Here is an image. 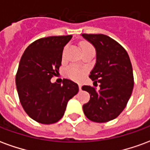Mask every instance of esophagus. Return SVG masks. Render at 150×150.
<instances>
[{"label": "esophagus", "instance_id": "obj_1", "mask_svg": "<svg viewBox=\"0 0 150 150\" xmlns=\"http://www.w3.org/2000/svg\"><path fill=\"white\" fill-rule=\"evenodd\" d=\"M79 91H82V85L81 84H79Z\"/></svg>", "mask_w": 150, "mask_h": 150}]
</instances>
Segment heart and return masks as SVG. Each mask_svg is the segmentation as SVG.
Returning <instances> with one entry per match:
<instances>
[{
    "mask_svg": "<svg viewBox=\"0 0 150 150\" xmlns=\"http://www.w3.org/2000/svg\"><path fill=\"white\" fill-rule=\"evenodd\" d=\"M81 47L82 50H83V51L88 49L93 48V46H91V44H89V43L88 42H85L81 43ZM65 73L66 75H67L69 79H73V80L79 81V80H80V79H82L83 78L85 71L83 69L80 68V67H79L77 66L72 65L70 66V67H68L66 69Z\"/></svg>",
    "mask_w": 150,
    "mask_h": 150,
    "instance_id": "heart-1",
    "label": "heart"
}]
</instances>
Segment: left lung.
I'll list each match as a JSON object with an SVG mask.
<instances>
[{"mask_svg": "<svg viewBox=\"0 0 150 150\" xmlns=\"http://www.w3.org/2000/svg\"><path fill=\"white\" fill-rule=\"evenodd\" d=\"M96 50V63L89 77L96 86L84 85L90 100L83 109L88 119L97 123L110 121L125 109L131 96L134 79L129 54L120 44L104 34H83ZM100 83V89L95 88Z\"/></svg>", "mask_w": 150, "mask_h": 150, "instance_id": "obj_1", "label": "left lung"}]
</instances>
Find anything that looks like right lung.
<instances>
[{
  "label": "right lung",
  "instance_id": "right-lung-1",
  "mask_svg": "<svg viewBox=\"0 0 150 150\" xmlns=\"http://www.w3.org/2000/svg\"><path fill=\"white\" fill-rule=\"evenodd\" d=\"M72 35L51 36L34 41L25 49L16 74L19 100L30 118L41 124L59 121L70 99L78 93V84L68 79L61 83L50 79L59 73L62 50Z\"/></svg>",
  "mask_w": 150,
  "mask_h": 150
}]
</instances>
